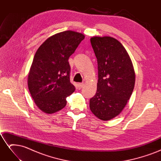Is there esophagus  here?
Instances as JSON below:
<instances>
[{"label": "esophagus", "mask_w": 161, "mask_h": 161, "mask_svg": "<svg viewBox=\"0 0 161 161\" xmlns=\"http://www.w3.org/2000/svg\"><path fill=\"white\" fill-rule=\"evenodd\" d=\"M84 85H85L84 83H79V85H78V87H79V89H80L82 88V87L84 86Z\"/></svg>", "instance_id": "esophagus-1"}]
</instances>
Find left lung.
<instances>
[{
    "label": "left lung",
    "instance_id": "1",
    "mask_svg": "<svg viewBox=\"0 0 161 161\" xmlns=\"http://www.w3.org/2000/svg\"><path fill=\"white\" fill-rule=\"evenodd\" d=\"M91 43L97 59L98 82L90 109L99 119L108 121L127 104L134 88L135 72L127 51L116 39L96 36Z\"/></svg>",
    "mask_w": 161,
    "mask_h": 161
}]
</instances>
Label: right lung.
I'll return each mask as SVG.
<instances>
[{"instance_id":"right-lung-1","label":"right lung","mask_w":161,"mask_h":161,"mask_svg":"<svg viewBox=\"0 0 161 161\" xmlns=\"http://www.w3.org/2000/svg\"><path fill=\"white\" fill-rule=\"evenodd\" d=\"M85 36L73 31L55 34L43 42L33 58L28 88L36 105L47 114L64 108L66 97L75 91L70 81L69 57Z\"/></svg>"}]
</instances>
